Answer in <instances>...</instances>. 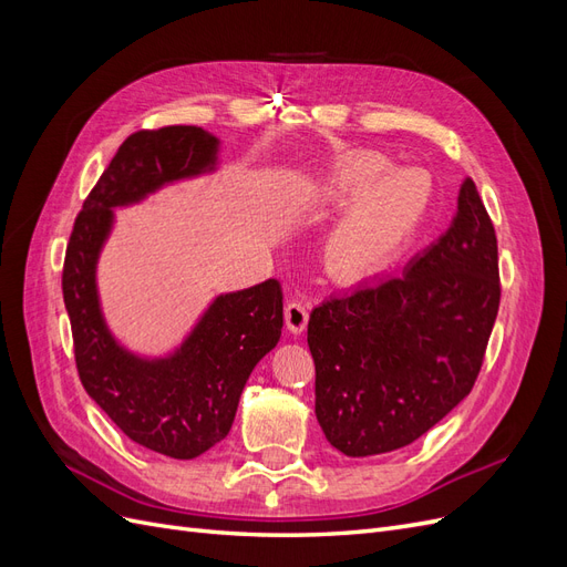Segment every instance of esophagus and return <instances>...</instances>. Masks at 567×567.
<instances>
[{"label": "esophagus", "instance_id": "obj_1", "mask_svg": "<svg viewBox=\"0 0 567 567\" xmlns=\"http://www.w3.org/2000/svg\"><path fill=\"white\" fill-rule=\"evenodd\" d=\"M286 326L290 333H302L305 326H307V319H310V307H307L302 300H290L286 305Z\"/></svg>", "mask_w": 567, "mask_h": 567}]
</instances>
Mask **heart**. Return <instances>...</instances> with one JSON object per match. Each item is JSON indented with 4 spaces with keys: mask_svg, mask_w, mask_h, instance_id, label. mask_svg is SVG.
<instances>
[{
    "mask_svg": "<svg viewBox=\"0 0 567 567\" xmlns=\"http://www.w3.org/2000/svg\"><path fill=\"white\" fill-rule=\"evenodd\" d=\"M375 156L352 161L340 182L350 194L364 192L333 229L329 250L342 271H362L398 248L421 221L431 186L419 169H392Z\"/></svg>",
    "mask_w": 567,
    "mask_h": 567,
    "instance_id": "b5f03b06",
    "label": "heart"
}]
</instances>
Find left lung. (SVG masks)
Masks as SVG:
<instances>
[{"mask_svg":"<svg viewBox=\"0 0 567 567\" xmlns=\"http://www.w3.org/2000/svg\"><path fill=\"white\" fill-rule=\"evenodd\" d=\"M499 252L475 182L452 227L409 267L315 307V411L346 456L406 447L473 390L499 312Z\"/></svg>","mask_w":567,"mask_h":567,"instance_id":"8db88e82","label":"left lung"}]
</instances>
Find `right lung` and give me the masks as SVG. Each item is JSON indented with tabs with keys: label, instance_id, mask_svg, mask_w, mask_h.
<instances>
[{
	"label": "right lung",
	"instance_id": "obj_1",
	"mask_svg": "<svg viewBox=\"0 0 567 567\" xmlns=\"http://www.w3.org/2000/svg\"><path fill=\"white\" fill-rule=\"evenodd\" d=\"M215 153V136L194 125L130 134L84 198L63 260V302L84 390L132 442L173 458L200 456L231 431L250 371L281 338V284L267 279L219 296L175 354L142 359L106 329L96 260L113 208L213 169Z\"/></svg>",
	"mask_w": 567,
	"mask_h": 567
}]
</instances>
